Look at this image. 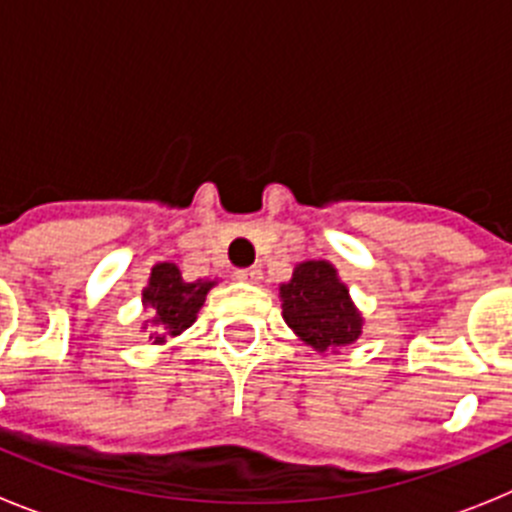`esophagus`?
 <instances>
[{"label":"esophagus","mask_w":512,"mask_h":512,"mask_svg":"<svg viewBox=\"0 0 512 512\" xmlns=\"http://www.w3.org/2000/svg\"><path fill=\"white\" fill-rule=\"evenodd\" d=\"M235 279L246 284H259L261 282V269L259 266H248V269L235 271Z\"/></svg>","instance_id":"obj_1"}]
</instances>
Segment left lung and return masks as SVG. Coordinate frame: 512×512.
I'll return each mask as SVG.
<instances>
[{"mask_svg":"<svg viewBox=\"0 0 512 512\" xmlns=\"http://www.w3.org/2000/svg\"><path fill=\"white\" fill-rule=\"evenodd\" d=\"M284 323L318 354L351 346L361 336L364 318L348 287L328 261H302L292 279L279 287Z\"/></svg>","mask_w":512,"mask_h":512,"instance_id":"left-lung-1","label":"left lung"}]
</instances>
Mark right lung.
<instances>
[{
    "label": "right lung",
    "instance_id": "add662e5",
    "mask_svg": "<svg viewBox=\"0 0 512 512\" xmlns=\"http://www.w3.org/2000/svg\"><path fill=\"white\" fill-rule=\"evenodd\" d=\"M215 287L210 279L184 282L176 264H156L151 269L148 287L143 289V305L153 318L148 323L158 328L151 333L153 343H164L166 336H179L197 320V312L205 305L207 292Z\"/></svg>",
    "mask_w": 512,
    "mask_h": 512
}]
</instances>
